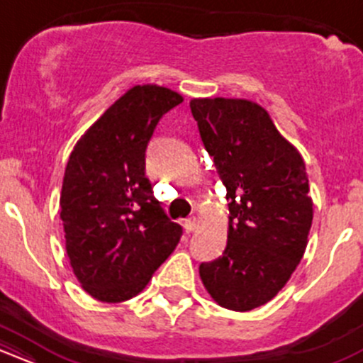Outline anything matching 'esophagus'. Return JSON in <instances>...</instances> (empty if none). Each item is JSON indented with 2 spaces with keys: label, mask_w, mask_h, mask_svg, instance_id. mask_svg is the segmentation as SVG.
I'll list each match as a JSON object with an SVG mask.
<instances>
[{
  "label": "esophagus",
  "mask_w": 363,
  "mask_h": 363,
  "mask_svg": "<svg viewBox=\"0 0 363 363\" xmlns=\"http://www.w3.org/2000/svg\"><path fill=\"white\" fill-rule=\"evenodd\" d=\"M184 230L187 232V234H191V232L196 230V225H198V218L196 216H189V218L184 220Z\"/></svg>",
  "instance_id": "1"
}]
</instances>
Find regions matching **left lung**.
<instances>
[{
    "mask_svg": "<svg viewBox=\"0 0 363 363\" xmlns=\"http://www.w3.org/2000/svg\"><path fill=\"white\" fill-rule=\"evenodd\" d=\"M199 135L227 187V247L199 264L211 298L245 312L264 306L290 280L307 247L312 199L306 164L259 104L193 99Z\"/></svg>",
    "mask_w": 363,
    "mask_h": 363,
    "instance_id": "1",
    "label": "left lung"
}]
</instances>
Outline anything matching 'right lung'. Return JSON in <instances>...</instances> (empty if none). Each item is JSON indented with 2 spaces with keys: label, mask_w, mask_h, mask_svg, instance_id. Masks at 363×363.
<instances>
[{
  "label": "right lung",
  "mask_w": 363,
  "mask_h": 363,
  "mask_svg": "<svg viewBox=\"0 0 363 363\" xmlns=\"http://www.w3.org/2000/svg\"><path fill=\"white\" fill-rule=\"evenodd\" d=\"M177 91L136 85L74 145L60 198L66 252L83 290L101 302L133 298L172 254L182 227L145 176V152Z\"/></svg>",
  "instance_id": "obj_1"
}]
</instances>
